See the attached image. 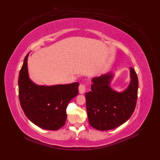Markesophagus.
I'll return each mask as SVG.
<instances>
[{
	"mask_svg": "<svg viewBox=\"0 0 160 160\" xmlns=\"http://www.w3.org/2000/svg\"><path fill=\"white\" fill-rule=\"evenodd\" d=\"M86 90V85L85 84H80L79 87V91L81 94H83Z\"/></svg>",
	"mask_w": 160,
	"mask_h": 160,
	"instance_id": "esophagus-1",
	"label": "esophagus"
}]
</instances>
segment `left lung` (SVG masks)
Listing matches in <instances>:
<instances>
[{"mask_svg":"<svg viewBox=\"0 0 160 160\" xmlns=\"http://www.w3.org/2000/svg\"><path fill=\"white\" fill-rule=\"evenodd\" d=\"M131 82L122 93L109 87L113 75L108 73L95 77L91 91L85 93L86 107L89 124L98 130L106 131L120 126L129 119L138 99V79L130 67Z\"/></svg>","mask_w":160,"mask_h":160,"instance_id":"8db88e82","label":"left lung"}]
</instances>
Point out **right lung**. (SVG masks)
Instances as JSON below:
<instances>
[{
	"mask_svg": "<svg viewBox=\"0 0 160 160\" xmlns=\"http://www.w3.org/2000/svg\"><path fill=\"white\" fill-rule=\"evenodd\" d=\"M24 59L18 77V97L27 118L41 128L58 130L67 119L66 109L69 101L79 93L78 82L67 85L40 86L30 80L27 58Z\"/></svg>",
	"mask_w": 160,
	"mask_h": 160,
	"instance_id": "1",
	"label": "right lung"
}]
</instances>
